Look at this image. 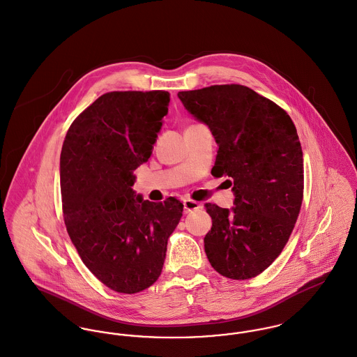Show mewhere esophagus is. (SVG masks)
<instances>
[{
    "mask_svg": "<svg viewBox=\"0 0 357 357\" xmlns=\"http://www.w3.org/2000/svg\"><path fill=\"white\" fill-rule=\"evenodd\" d=\"M197 208H200V203L199 202L191 200V199L184 200V213L185 214H188V213H191L194 210H197Z\"/></svg>",
    "mask_w": 357,
    "mask_h": 357,
    "instance_id": "esophagus-1",
    "label": "esophagus"
}]
</instances>
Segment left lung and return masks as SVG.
<instances>
[{
    "label": "left lung",
    "mask_w": 357,
    "mask_h": 357,
    "mask_svg": "<svg viewBox=\"0 0 357 357\" xmlns=\"http://www.w3.org/2000/svg\"><path fill=\"white\" fill-rule=\"evenodd\" d=\"M177 96L213 132L218 151L211 174L227 177L236 196L231 211L204 204L213 220L207 259L227 278H254L282 252L303 203V151L292 119L241 84Z\"/></svg>",
    "instance_id": "left-lung-1"
}]
</instances>
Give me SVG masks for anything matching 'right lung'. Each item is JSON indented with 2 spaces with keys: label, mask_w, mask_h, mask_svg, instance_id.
<instances>
[{
  "label": "right lung",
  "mask_w": 357,
  "mask_h": 357,
  "mask_svg": "<svg viewBox=\"0 0 357 357\" xmlns=\"http://www.w3.org/2000/svg\"><path fill=\"white\" fill-rule=\"evenodd\" d=\"M169 102L162 90L106 93L65 136V227L86 267L114 292H142L158 280L167 238L183 215L180 200L154 203L132 190V172L150 158Z\"/></svg>",
  "instance_id": "right-lung-1"
}]
</instances>
